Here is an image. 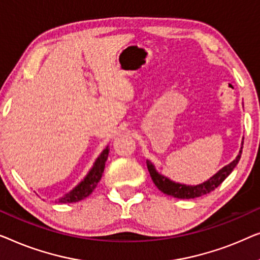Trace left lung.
Returning a JSON list of instances; mask_svg holds the SVG:
<instances>
[{"label": "left lung", "instance_id": "left-lung-1", "mask_svg": "<svg viewBox=\"0 0 260 260\" xmlns=\"http://www.w3.org/2000/svg\"><path fill=\"white\" fill-rule=\"evenodd\" d=\"M243 144L241 141V146L239 149L238 155L236 156V159L219 170L217 173L208 179V180L204 181L203 184L199 185H185V184H179V182L172 181L171 179H168L165 175L160 174L151 160H147V168L149 174H151V178L153 182L156 187L159 188V191H161L167 196H172L174 198L178 199H193L198 198V197H202L204 194H207L218 187L219 185L221 184L222 181L225 180L226 178L229 177L230 174L232 173L233 168L237 166V164L239 162L241 152H243Z\"/></svg>", "mask_w": 260, "mask_h": 260}]
</instances>
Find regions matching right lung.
<instances>
[{
  "label": "right lung",
  "instance_id": "add662e5",
  "mask_svg": "<svg viewBox=\"0 0 260 260\" xmlns=\"http://www.w3.org/2000/svg\"><path fill=\"white\" fill-rule=\"evenodd\" d=\"M109 153V146H106L104 151L100 153V155L98 156V159L95 160L93 164V167L90 168L88 173L81 182H79L72 191L66 193L63 197L55 200L56 203L60 204H68V203H78L80 200L85 199L92 193L95 187H96L99 181L101 180L102 173H104L106 161H107Z\"/></svg>",
  "mask_w": 260,
  "mask_h": 260
}]
</instances>
